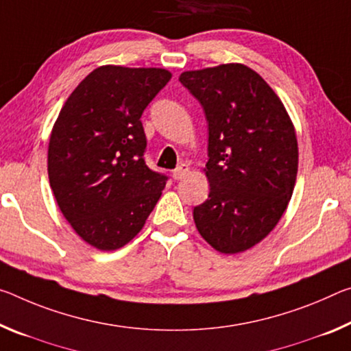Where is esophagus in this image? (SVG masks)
Returning a JSON list of instances; mask_svg holds the SVG:
<instances>
[{
  "label": "esophagus",
  "mask_w": 351,
  "mask_h": 351,
  "mask_svg": "<svg viewBox=\"0 0 351 351\" xmlns=\"http://www.w3.org/2000/svg\"><path fill=\"white\" fill-rule=\"evenodd\" d=\"M189 170H191V167H189L187 164H181V165H178L176 169L173 170V173H171V176H173V180L180 181V180H182V178H184L189 173Z\"/></svg>",
  "instance_id": "esophagus-1"
}]
</instances>
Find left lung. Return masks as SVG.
Here are the masks:
<instances>
[{
	"instance_id": "obj_1",
	"label": "left lung",
	"mask_w": 351,
	"mask_h": 351,
	"mask_svg": "<svg viewBox=\"0 0 351 351\" xmlns=\"http://www.w3.org/2000/svg\"><path fill=\"white\" fill-rule=\"evenodd\" d=\"M180 82L208 120L209 195L193 208L197 230L217 252H245L274 230L298 169L295 130L281 99L242 64L184 71Z\"/></svg>"
}]
</instances>
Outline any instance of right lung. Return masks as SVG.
<instances>
[{
  "instance_id": "obj_1",
  "label": "right lung",
  "mask_w": 351,
  "mask_h": 351,
  "mask_svg": "<svg viewBox=\"0 0 351 351\" xmlns=\"http://www.w3.org/2000/svg\"><path fill=\"white\" fill-rule=\"evenodd\" d=\"M170 77L162 69L99 66L71 92L53 126L49 186L69 223L98 250L130 242L169 180L145 164L141 117Z\"/></svg>"
}]
</instances>
